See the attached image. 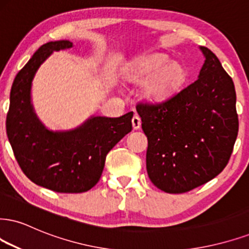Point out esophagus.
Returning a JSON list of instances; mask_svg holds the SVG:
<instances>
[{"label":"esophagus","instance_id":"1","mask_svg":"<svg viewBox=\"0 0 249 249\" xmlns=\"http://www.w3.org/2000/svg\"><path fill=\"white\" fill-rule=\"evenodd\" d=\"M131 124H133V128H134L135 130L140 129L141 124H142V122H141L140 116L139 115H134V118L131 119Z\"/></svg>","mask_w":249,"mask_h":249}]
</instances>
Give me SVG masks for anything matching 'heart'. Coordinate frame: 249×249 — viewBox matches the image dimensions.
<instances>
[{"mask_svg": "<svg viewBox=\"0 0 249 249\" xmlns=\"http://www.w3.org/2000/svg\"><path fill=\"white\" fill-rule=\"evenodd\" d=\"M125 78L142 85V94L150 103H160L180 90L186 81V70L166 54L153 53L140 56L128 64Z\"/></svg>", "mask_w": 249, "mask_h": 249, "instance_id": "b5f03b06", "label": "heart"}]
</instances>
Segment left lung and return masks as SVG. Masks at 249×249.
I'll return each instance as SVG.
<instances>
[{
    "label": "left lung",
    "instance_id": "left-lung-1",
    "mask_svg": "<svg viewBox=\"0 0 249 249\" xmlns=\"http://www.w3.org/2000/svg\"><path fill=\"white\" fill-rule=\"evenodd\" d=\"M199 50L205 60L194 83L165 101L136 106L148 137V176L170 194L189 192L218 176L237 140L234 84L209 48Z\"/></svg>",
    "mask_w": 249,
    "mask_h": 249
}]
</instances>
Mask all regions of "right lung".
<instances>
[{"label":"right lung","instance_id":"right-lung-1","mask_svg":"<svg viewBox=\"0 0 249 249\" xmlns=\"http://www.w3.org/2000/svg\"><path fill=\"white\" fill-rule=\"evenodd\" d=\"M69 40L42 45L17 73L10 91L7 135L21 171L36 185L56 193H84L99 181L106 156L130 133L133 112L120 118L92 115L70 130H50L32 105V82L53 52L72 47Z\"/></svg>","mask_w":249,"mask_h":249}]
</instances>
